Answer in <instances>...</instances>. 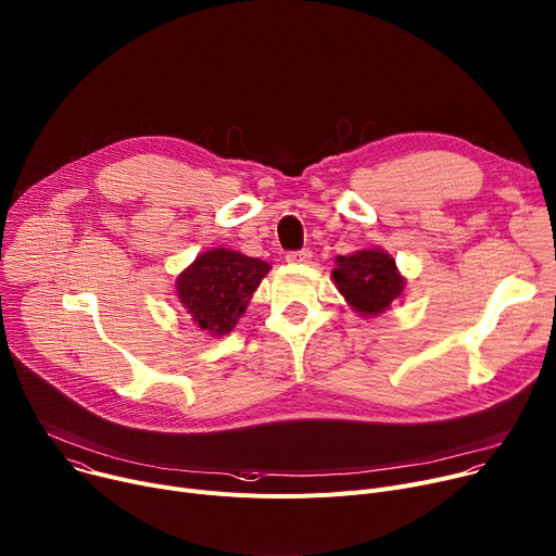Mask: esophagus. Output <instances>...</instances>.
<instances>
[{
    "label": "esophagus",
    "mask_w": 556,
    "mask_h": 556,
    "mask_svg": "<svg viewBox=\"0 0 556 556\" xmlns=\"http://www.w3.org/2000/svg\"><path fill=\"white\" fill-rule=\"evenodd\" d=\"M312 261V251L309 249H298L287 253V263H309Z\"/></svg>",
    "instance_id": "esophagus-1"
}]
</instances>
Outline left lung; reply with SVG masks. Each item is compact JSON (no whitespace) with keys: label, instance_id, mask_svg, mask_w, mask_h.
<instances>
[{"label":"left lung","instance_id":"8db88e82","mask_svg":"<svg viewBox=\"0 0 556 556\" xmlns=\"http://www.w3.org/2000/svg\"><path fill=\"white\" fill-rule=\"evenodd\" d=\"M336 265L331 276L338 291L363 316L386 312L403 291L405 280L399 276L394 258L380 249L338 255Z\"/></svg>","mask_w":556,"mask_h":556}]
</instances>
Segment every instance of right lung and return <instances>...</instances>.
I'll return each mask as SVG.
<instances>
[{
  "mask_svg": "<svg viewBox=\"0 0 556 556\" xmlns=\"http://www.w3.org/2000/svg\"><path fill=\"white\" fill-rule=\"evenodd\" d=\"M269 265L238 251L213 249L198 255L178 278V298L193 323L216 336L233 329Z\"/></svg>",
  "mask_w": 556,
  "mask_h": 556,
  "instance_id": "right-lung-1",
  "label": "right lung"
}]
</instances>
